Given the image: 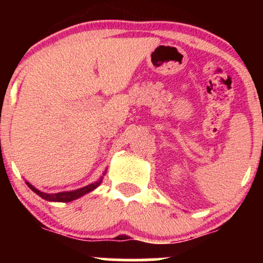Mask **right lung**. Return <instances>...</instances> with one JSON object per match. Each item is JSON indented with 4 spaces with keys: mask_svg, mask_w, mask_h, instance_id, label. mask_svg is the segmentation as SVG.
Masks as SVG:
<instances>
[{
    "mask_svg": "<svg viewBox=\"0 0 263 263\" xmlns=\"http://www.w3.org/2000/svg\"><path fill=\"white\" fill-rule=\"evenodd\" d=\"M106 173V172H105ZM104 173V176H105ZM101 177L100 179L98 180V182L95 183H91L89 184V185L84 186V188H80V189H77V190H73V192H62V193H55V194H47V193H43V192H39L38 189H35L34 186L31 185L28 182H27V185L31 188L33 192L35 193V194H38L39 197H42L43 199H45V200H49V201H64V203H68V201H71V200H75V199L83 197V195H85L86 193H90L91 190H93L96 188V186L99 185V184L101 183L102 180Z\"/></svg>",
    "mask_w": 263,
    "mask_h": 263,
    "instance_id": "obj_1",
    "label": "right lung"
}]
</instances>
